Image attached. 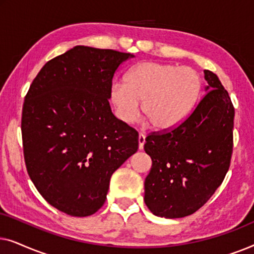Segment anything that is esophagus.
<instances>
[{"label":"esophagus","instance_id":"34e87169","mask_svg":"<svg viewBox=\"0 0 254 254\" xmlns=\"http://www.w3.org/2000/svg\"><path fill=\"white\" fill-rule=\"evenodd\" d=\"M144 143H145V135L140 133L138 134V149H140V150L143 149Z\"/></svg>","mask_w":254,"mask_h":254}]
</instances>
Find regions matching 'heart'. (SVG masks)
<instances>
[{"instance_id": "b5f03b06", "label": "heart", "mask_w": 254, "mask_h": 254, "mask_svg": "<svg viewBox=\"0 0 254 254\" xmlns=\"http://www.w3.org/2000/svg\"><path fill=\"white\" fill-rule=\"evenodd\" d=\"M201 77L193 68L159 62H142L125 76V83H113L110 102L124 124H133L140 112L152 126L170 130L192 112L201 92Z\"/></svg>"}]
</instances>
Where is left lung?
I'll return each mask as SVG.
<instances>
[{
    "mask_svg": "<svg viewBox=\"0 0 254 254\" xmlns=\"http://www.w3.org/2000/svg\"><path fill=\"white\" fill-rule=\"evenodd\" d=\"M204 95L179 126L152 131L144 202L156 216L185 217L200 209L223 182L234 147L235 109L217 75L204 70Z\"/></svg>",
    "mask_w": 254,
    "mask_h": 254,
    "instance_id": "8db88e82",
    "label": "left lung"
}]
</instances>
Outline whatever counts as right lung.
<instances>
[{
    "mask_svg": "<svg viewBox=\"0 0 254 254\" xmlns=\"http://www.w3.org/2000/svg\"><path fill=\"white\" fill-rule=\"evenodd\" d=\"M130 53L75 46L38 72L25 96L22 138L27 173L51 206L95 214L111 176L137 151L138 133L109 103L113 76Z\"/></svg>",
    "mask_w": 254,
    "mask_h": 254,
    "instance_id": "add662e5",
    "label": "right lung"
}]
</instances>
